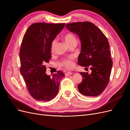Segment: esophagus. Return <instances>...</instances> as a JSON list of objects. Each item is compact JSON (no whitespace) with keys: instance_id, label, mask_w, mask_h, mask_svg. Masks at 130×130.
Wrapping results in <instances>:
<instances>
[{"instance_id":"obj_1","label":"esophagus","mask_w":130,"mask_h":130,"mask_svg":"<svg viewBox=\"0 0 130 130\" xmlns=\"http://www.w3.org/2000/svg\"><path fill=\"white\" fill-rule=\"evenodd\" d=\"M73 73L71 72H70V71H68V72H67L66 74H65V75L66 76H70L71 75H72Z\"/></svg>"}]
</instances>
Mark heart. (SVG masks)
Instances as JSON below:
<instances>
[{"mask_svg": "<svg viewBox=\"0 0 130 130\" xmlns=\"http://www.w3.org/2000/svg\"><path fill=\"white\" fill-rule=\"evenodd\" d=\"M63 39L65 42L70 47L71 45L74 44H76L77 40L75 35L70 32L67 33L63 37ZM56 44V40H54L52 42L51 44V53L52 54L54 52L55 47ZM74 59L72 57H68L66 59L62 60L60 62H59V64L61 66L64 67L67 69H71L74 66Z\"/></svg>", "mask_w": 130, "mask_h": 130, "instance_id": "obj_1", "label": "heart"}]
</instances>
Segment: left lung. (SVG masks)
<instances>
[{
    "mask_svg": "<svg viewBox=\"0 0 130 130\" xmlns=\"http://www.w3.org/2000/svg\"><path fill=\"white\" fill-rule=\"evenodd\" d=\"M66 27L78 35L80 40L78 65L87 69L89 67L91 70L90 74L80 72L83 79L78 85V90L84 96L100 95L108 86L113 64L108 40L101 30L90 22H73Z\"/></svg>",
    "mask_w": 130,
    "mask_h": 130,
    "instance_id": "8db88e82",
    "label": "left lung"
}]
</instances>
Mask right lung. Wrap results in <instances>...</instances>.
<instances>
[{"instance_id": "obj_1", "label": "right lung", "mask_w": 130, "mask_h": 130, "mask_svg": "<svg viewBox=\"0 0 130 130\" xmlns=\"http://www.w3.org/2000/svg\"><path fill=\"white\" fill-rule=\"evenodd\" d=\"M65 26L38 22L31 25L24 35L20 50V73L30 95L39 101L48 102L59 91L64 73L57 71L52 76L46 73V63L51 59V44Z\"/></svg>"}]
</instances>
